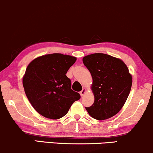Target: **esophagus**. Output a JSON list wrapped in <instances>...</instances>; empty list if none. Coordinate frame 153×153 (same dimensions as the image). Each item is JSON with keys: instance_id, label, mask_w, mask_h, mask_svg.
Wrapping results in <instances>:
<instances>
[{"instance_id": "obj_1", "label": "esophagus", "mask_w": 153, "mask_h": 153, "mask_svg": "<svg viewBox=\"0 0 153 153\" xmlns=\"http://www.w3.org/2000/svg\"><path fill=\"white\" fill-rule=\"evenodd\" d=\"M85 92H86V89H83L82 91H80V95H81V96H82V97L84 96V94H85Z\"/></svg>"}]
</instances>
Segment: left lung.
Returning <instances> with one entry per match:
<instances>
[{
  "mask_svg": "<svg viewBox=\"0 0 153 153\" xmlns=\"http://www.w3.org/2000/svg\"><path fill=\"white\" fill-rule=\"evenodd\" d=\"M84 66L92 76L94 104L85 107L91 117L104 120L120 112L132 87V76L119 59L105 53H93L83 58Z\"/></svg>",
  "mask_w": 153,
  "mask_h": 153,
  "instance_id": "left-lung-1",
  "label": "left lung"
}]
</instances>
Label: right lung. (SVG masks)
<instances>
[{"label":"right lung","mask_w":153,"mask_h":153,"mask_svg":"<svg viewBox=\"0 0 153 153\" xmlns=\"http://www.w3.org/2000/svg\"><path fill=\"white\" fill-rule=\"evenodd\" d=\"M76 60L69 55L51 53L38 57L28 64L23 86L30 103L42 116L59 119L81 98L71 89V80L66 75Z\"/></svg>","instance_id":"obj_1"}]
</instances>
